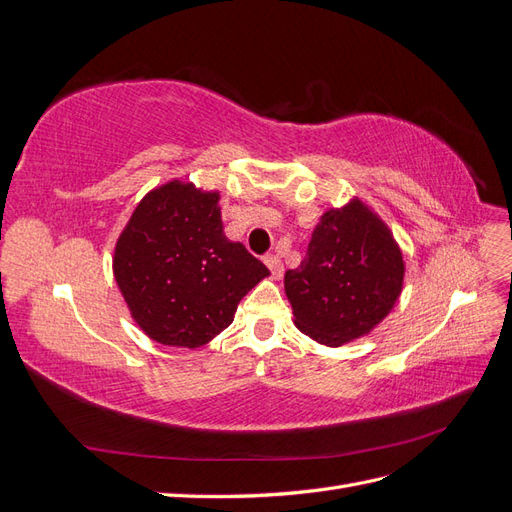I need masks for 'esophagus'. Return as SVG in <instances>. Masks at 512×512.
<instances>
[{"instance_id": "obj_1", "label": "esophagus", "mask_w": 512, "mask_h": 512, "mask_svg": "<svg viewBox=\"0 0 512 512\" xmlns=\"http://www.w3.org/2000/svg\"><path fill=\"white\" fill-rule=\"evenodd\" d=\"M265 265L271 269V275L275 277V280H280L284 273V262L280 260V256H275V254L265 256Z\"/></svg>"}]
</instances>
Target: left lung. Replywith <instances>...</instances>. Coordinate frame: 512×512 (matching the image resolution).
I'll return each instance as SVG.
<instances>
[{"label":"left lung","mask_w":512,"mask_h":512,"mask_svg":"<svg viewBox=\"0 0 512 512\" xmlns=\"http://www.w3.org/2000/svg\"><path fill=\"white\" fill-rule=\"evenodd\" d=\"M404 286V258L389 228L361 200L329 209L284 288L299 331L324 346L369 333Z\"/></svg>","instance_id":"1"}]
</instances>
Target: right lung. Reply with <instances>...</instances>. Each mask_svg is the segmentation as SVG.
Instances as JSON below:
<instances>
[{
  "instance_id": "right-lung-1",
  "label": "right lung",
  "mask_w": 512,
  "mask_h": 512,
  "mask_svg": "<svg viewBox=\"0 0 512 512\" xmlns=\"http://www.w3.org/2000/svg\"><path fill=\"white\" fill-rule=\"evenodd\" d=\"M218 200V192L170 181L141 200L117 241V286L158 344L205 346L269 275L243 243L226 239Z\"/></svg>"
}]
</instances>
